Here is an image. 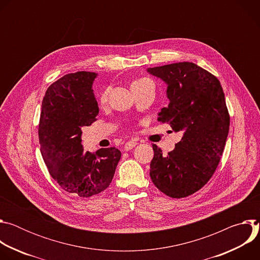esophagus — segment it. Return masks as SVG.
Instances as JSON below:
<instances>
[{
    "mask_svg": "<svg viewBox=\"0 0 260 260\" xmlns=\"http://www.w3.org/2000/svg\"><path fill=\"white\" fill-rule=\"evenodd\" d=\"M136 145H137V142H135V141H128V142H126L125 145H124V149H125L126 151H128V150L133 149V148H134Z\"/></svg>",
    "mask_w": 260,
    "mask_h": 260,
    "instance_id": "1",
    "label": "esophagus"
}]
</instances>
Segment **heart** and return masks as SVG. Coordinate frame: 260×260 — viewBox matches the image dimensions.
I'll return each instance as SVG.
<instances>
[{"mask_svg": "<svg viewBox=\"0 0 260 260\" xmlns=\"http://www.w3.org/2000/svg\"><path fill=\"white\" fill-rule=\"evenodd\" d=\"M143 85H152L153 86V82L148 78H140V79L134 81L132 84V86H143ZM108 94H109V88H105L100 94V103H102V104L106 103L107 99H108Z\"/></svg>", "mask_w": 260, "mask_h": 260, "instance_id": "heart-1", "label": "heart"}]
</instances>
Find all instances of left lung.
Here are the masks:
<instances>
[{
	"label": "left lung",
	"mask_w": 260,
	"mask_h": 260,
	"mask_svg": "<svg viewBox=\"0 0 260 260\" xmlns=\"http://www.w3.org/2000/svg\"><path fill=\"white\" fill-rule=\"evenodd\" d=\"M167 85L168 107L158 121L168 123L182 139L167 155L155 144L150 177L173 199L186 198L208 183L223 153L230 114L219 80L193 62L183 61L147 69Z\"/></svg>",
	"instance_id": "1"
}]
</instances>
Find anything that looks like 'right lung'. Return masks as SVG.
<instances>
[{"mask_svg": "<svg viewBox=\"0 0 260 260\" xmlns=\"http://www.w3.org/2000/svg\"><path fill=\"white\" fill-rule=\"evenodd\" d=\"M96 74L80 71L53 82L42 102L39 123L41 154L49 174L74 196L89 198L112 182L121 152L115 147L84 152L82 128L96 120L99 106L92 90Z\"/></svg>", "mask_w": 260, "mask_h": 260, "instance_id": "1", "label": "right lung"}]
</instances>
